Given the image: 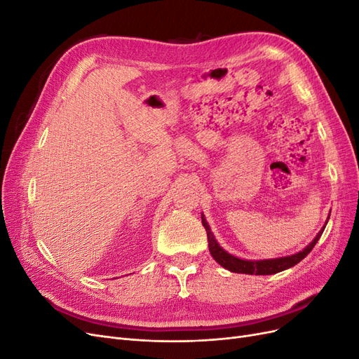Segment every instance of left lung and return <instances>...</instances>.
I'll return each mask as SVG.
<instances>
[{
  "mask_svg": "<svg viewBox=\"0 0 359 359\" xmlns=\"http://www.w3.org/2000/svg\"><path fill=\"white\" fill-rule=\"evenodd\" d=\"M328 223V222H327ZM202 224L206 231V236H208V245H210V253L211 256L219 262L223 268L232 271V273H238V274H256V276H269V274H276L280 273V271H285L293 265H297L298 262L306 257L313 247L316 245V243L319 241V238L322 236V232L325 229V226L322 227V231L316 235V238L302 250V252L292 255V256H286V257H278V259H266V260H244L240 257H235L232 255H229L227 252L217 244L215 238L210 229V224L206 223L205 217L202 215Z\"/></svg>",
  "mask_w": 359,
  "mask_h": 359,
  "instance_id": "1",
  "label": "left lung"
}]
</instances>
